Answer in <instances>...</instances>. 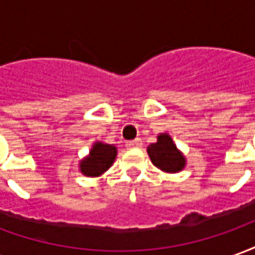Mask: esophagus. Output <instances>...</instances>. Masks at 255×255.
Instances as JSON below:
<instances>
[{"mask_svg": "<svg viewBox=\"0 0 255 255\" xmlns=\"http://www.w3.org/2000/svg\"><path fill=\"white\" fill-rule=\"evenodd\" d=\"M127 149H135V147H140L142 146V139H133V140H128L127 143Z\"/></svg>", "mask_w": 255, "mask_h": 255, "instance_id": "esophagus-1", "label": "esophagus"}]
</instances>
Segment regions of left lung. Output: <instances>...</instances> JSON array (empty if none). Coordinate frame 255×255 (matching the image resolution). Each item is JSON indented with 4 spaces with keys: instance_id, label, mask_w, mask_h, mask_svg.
Instances as JSON below:
<instances>
[{
    "instance_id": "8db88e82",
    "label": "left lung",
    "mask_w": 255,
    "mask_h": 255,
    "mask_svg": "<svg viewBox=\"0 0 255 255\" xmlns=\"http://www.w3.org/2000/svg\"><path fill=\"white\" fill-rule=\"evenodd\" d=\"M147 154L151 162L164 172H180L186 165L184 155L179 151L168 133H160L157 136V142L147 147Z\"/></svg>"
}]
</instances>
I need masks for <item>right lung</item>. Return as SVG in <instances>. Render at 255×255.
I'll use <instances>...</instances> for the list:
<instances>
[{"mask_svg": "<svg viewBox=\"0 0 255 255\" xmlns=\"http://www.w3.org/2000/svg\"><path fill=\"white\" fill-rule=\"evenodd\" d=\"M117 149L113 144H106L102 142H95L90 154L80 161V172L86 176H100L108 171L116 158Z\"/></svg>", "mask_w": 255, "mask_h": 255, "instance_id": "add662e5", "label": "right lung"}]
</instances>
